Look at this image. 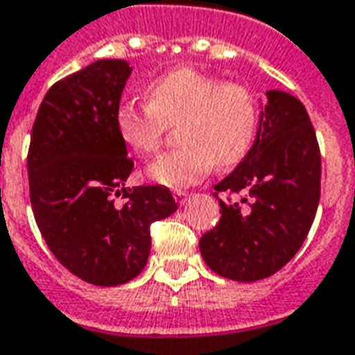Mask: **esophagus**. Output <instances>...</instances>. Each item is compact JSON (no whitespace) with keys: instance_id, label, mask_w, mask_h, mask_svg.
I'll list each match as a JSON object with an SVG mask.
<instances>
[{"instance_id":"esophagus-1","label":"esophagus","mask_w":355,"mask_h":355,"mask_svg":"<svg viewBox=\"0 0 355 355\" xmlns=\"http://www.w3.org/2000/svg\"><path fill=\"white\" fill-rule=\"evenodd\" d=\"M174 198H175V202L183 206V204H185L189 200V193H185V191H175Z\"/></svg>"}]
</instances>
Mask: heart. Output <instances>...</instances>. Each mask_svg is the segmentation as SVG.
<instances>
[{
  "instance_id": "1",
  "label": "heart",
  "mask_w": 355,
  "mask_h": 355,
  "mask_svg": "<svg viewBox=\"0 0 355 355\" xmlns=\"http://www.w3.org/2000/svg\"><path fill=\"white\" fill-rule=\"evenodd\" d=\"M146 94L144 105L121 103L115 123L124 144L139 157L157 151L168 126L178 124L181 146L147 166V175L160 185H193L214 164L223 170L240 164L255 146L261 102L250 87L180 68L155 79Z\"/></svg>"
}]
</instances>
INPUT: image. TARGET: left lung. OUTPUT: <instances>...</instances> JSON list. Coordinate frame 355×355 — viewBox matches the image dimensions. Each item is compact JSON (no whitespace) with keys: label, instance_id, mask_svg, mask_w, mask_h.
Returning a JSON list of instances; mask_svg holds the SVG:
<instances>
[{"label":"left lung","instance_id":"left-lung-1","mask_svg":"<svg viewBox=\"0 0 355 355\" xmlns=\"http://www.w3.org/2000/svg\"><path fill=\"white\" fill-rule=\"evenodd\" d=\"M265 94L255 146L214 187L245 196L219 200L221 219L198 242L206 265L236 282L268 278L293 259L320 202L322 157L309 113L284 90Z\"/></svg>","mask_w":355,"mask_h":355}]
</instances>
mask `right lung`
<instances>
[{"instance_id":"right-lung-1","label":"right lung","mask_w":355,"mask_h":355,"mask_svg":"<svg viewBox=\"0 0 355 355\" xmlns=\"http://www.w3.org/2000/svg\"><path fill=\"white\" fill-rule=\"evenodd\" d=\"M126 60H96L51 87L28 153L33 217L54 257L92 286L136 278L151 252L149 227L178 204L162 185L124 187L132 172L117 130ZM123 193L117 205L113 196Z\"/></svg>"}]
</instances>
